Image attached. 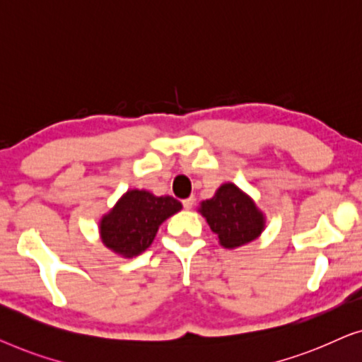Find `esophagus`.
Returning a JSON list of instances; mask_svg holds the SVG:
<instances>
[{
  "label": "esophagus",
  "instance_id": "34e87169",
  "mask_svg": "<svg viewBox=\"0 0 362 362\" xmlns=\"http://www.w3.org/2000/svg\"><path fill=\"white\" fill-rule=\"evenodd\" d=\"M193 202H195V198H193V197L185 198V200L182 202V203H183V208H187V210H190V208L193 206Z\"/></svg>",
  "mask_w": 362,
  "mask_h": 362
}]
</instances>
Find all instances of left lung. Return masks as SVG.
<instances>
[{
  "label": "left lung",
  "instance_id": "1",
  "mask_svg": "<svg viewBox=\"0 0 362 362\" xmlns=\"http://www.w3.org/2000/svg\"><path fill=\"white\" fill-rule=\"evenodd\" d=\"M200 213L225 247L243 246L261 234L264 216L254 202L233 183L218 188L216 195L202 203Z\"/></svg>",
  "mask_w": 362,
  "mask_h": 362
}]
</instances>
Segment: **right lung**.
Listing matches in <instances>:
<instances>
[{"instance_id":"right-lung-1","label":"right lung","mask_w":362,"mask_h":362,"mask_svg":"<svg viewBox=\"0 0 362 362\" xmlns=\"http://www.w3.org/2000/svg\"><path fill=\"white\" fill-rule=\"evenodd\" d=\"M182 208L174 197H154L146 190H131L101 220V239L106 247L132 257L154 241L160 223Z\"/></svg>"}]
</instances>
